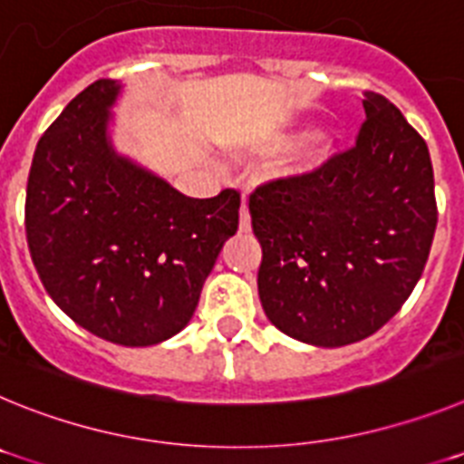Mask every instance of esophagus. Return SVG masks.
<instances>
[{
	"mask_svg": "<svg viewBox=\"0 0 464 464\" xmlns=\"http://www.w3.org/2000/svg\"><path fill=\"white\" fill-rule=\"evenodd\" d=\"M239 229H241V232H248V229H251V213H248V207H246V204H241Z\"/></svg>",
	"mask_w": 464,
	"mask_h": 464,
	"instance_id": "1",
	"label": "esophagus"
}]
</instances>
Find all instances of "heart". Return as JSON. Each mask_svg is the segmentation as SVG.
<instances>
[{
	"label": "heart",
	"instance_id": "obj_1",
	"mask_svg": "<svg viewBox=\"0 0 464 464\" xmlns=\"http://www.w3.org/2000/svg\"><path fill=\"white\" fill-rule=\"evenodd\" d=\"M295 137H297V134L281 132V134H274V137H269L265 143H267L269 149H281V146H288V143H293ZM327 155H330V139H327L325 134H311L306 141L299 143L297 149H295L288 158L283 160L281 174L293 176V179H297V176L314 174V171L318 169L323 162H325Z\"/></svg>",
	"mask_w": 464,
	"mask_h": 464
}]
</instances>
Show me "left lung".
Returning <instances> with one entry per match:
<instances>
[{
  "mask_svg": "<svg viewBox=\"0 0 464 464\" xmlns=\"http://www.w3.org/2000/svg\"><path fill=\"white\" fill-rule=\"evenodd\" d=\"M355 149L251 195L257 293L283 334L337 348L407 302L437 227L428 143L383 94L364 92Z\"/></svg>",
  "mask_w": 464,
  "mask_h": 464,
  "instance_id": "1",
  "label": "left lung"
}]
</instances>
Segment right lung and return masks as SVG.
<instances>
[{"mask_svg": "<svg viewBox=\"0 0 464 464\" xmlns=\"http://www.w3.org/2000/svg\"><path fill=\"white\" fill-rule=\"evenodd\" d=\"M121 92V81H94L39 139L24 229L44 288L73 323L111 343L153 346L190 323L241 199H195L118 153Z\"/></svg>", "mask_w": 464, "mask_h": 464, "instance_id": "add662e5", "label": "right lung"}]
</instances>
